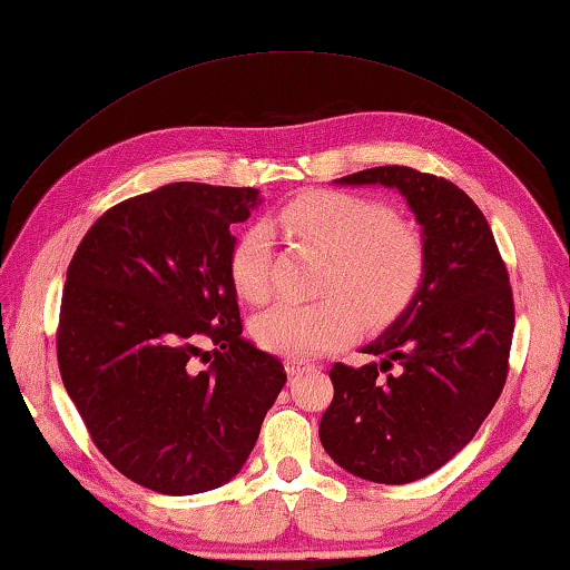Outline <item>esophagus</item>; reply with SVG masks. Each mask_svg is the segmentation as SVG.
I'll return each mask as SVG.
<instances>
[{"mask_svg":"<svg viewBox=\"0 0 570 570\" xmlns=\"http://www.w3.org/2000/svg\"><path fill=\"white\" fill-rule=\"evenodd\" d=\"M308 370H314L312 364L308 362H302V360H286V372L292 374V377H296V374H304Z\"/></svg>","mask_w":570,"mask_h":570,"instance_id":"esophagus-1","label":"esophagus"}]
</instances>
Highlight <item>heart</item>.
Wrapping results in <instances>:
<instances>
[{
	"mask_svg": "<svg viewBox=\"0 0 570 570\" xmlns=\"http://www.w3.org/2000/svg\"><path fill=\"white\" fill-rule=\"evenodd\" d=\"M274 220L332 256L324 292L342 294L314 304L284 302L254 322L264 350L284 356H314L356 332L360 313L390 322L412 302L424 278V244L414 226L394 218L377 200L342 190H308L276 210ZM228 274L238 296L262 304L272 296V230L250 224L236 236ZM347 298L344 299L343 296Z\"/></svg>",
	"mask_w": 570,
	"mask_h": 570,
	"instance_id": "b5f03b06",
	"label": "heart"
}]
</instances>
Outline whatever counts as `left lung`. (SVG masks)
I'll return each instance as SVG.
<instances>
[{"mask_svg":"<svg viewBox=\"0 0 570 570\" xmlns=\"http://www.w3.org/2000/svg\"><path fill=\"white\" fill-rule=\"evenodd\" d=\"M334 183L400 190L422 228L417 294L362 346L380 362L332 366L334 400L320 422L336 465L404 485L455 458L495 407L513 342V292L493 230L455 183L407 166L366 168Z\"/></svg>","mask_w":570,"mask_h":570,"instance_id":"8db88e82","label":"left lung"}]
</instances>
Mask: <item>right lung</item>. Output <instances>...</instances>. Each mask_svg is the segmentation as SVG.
<instances>
[{
	"label": "right lung",
	"mask_w": 570,
	"mask_h": 570,
	"mask_svg": "<svg viewBox=\"0 0 570 570\" xmlns=\"http://www.w3.org/2000/svg\"><path fill=\"white\" fill-rule=\"evenodd\" d=\"M256 188L168 183L122 200L77 246L62 292L65 390L112 468L163 495L244 468L284 364L244 340L228 256ZM217 346L198 371L199 344Z\"/></svg>",
	"instance_id": "1"
}]
</instances>
